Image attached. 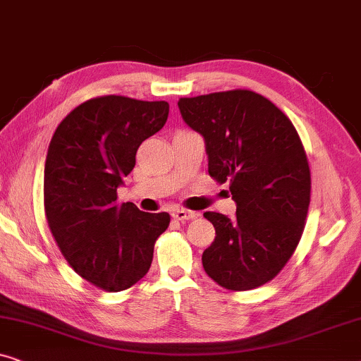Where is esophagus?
Returning <instances> with one entry per match:
<instances>
[{
    "label": "esophagus",
    "instance_id": "obj_1",
    "mask_svg": "<svg viewBox=\"0 0 361 361\" xmlns=\"http://www.w3.org/2000/svg\"><path fill=\"white\" fill-rule=\"evenodd\" d=\"M172 216H174V219H176V220H179V221H185V220H192V219H195L197 214H195V212H190V210L176 209L174 212H172Z\"/></svg>",
    "mask_w": 361,
    "mask_h": 361
}]
</instances>
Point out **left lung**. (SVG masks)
I'll list each match as a JSON object with an SVG mask.
<instances>
[{
  "label": "left lung",
  "mask_w": 361,
  "mask_h": 361,
  "mask_svg": "<svg viewBox=\"0 0 361 361\" xmlns=\"http://www.w3.org/2000/svg\"><path fill=\"white\" fill-rule=\"evenodd\" d=\"M182 120L205 141L209 174L225 184L236 219L204 216L215 240L202 255L205 273L231 290L274 278L293 256L310 202V171L293 123L274 103L251 90L180 98Z\"/></svg>",
  "instance_id": "8db88e82"
}]
</instances>
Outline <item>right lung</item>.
<instances>
[{"label":"right lung","instance_id":"obj_1","mask_svg":"<svg viewBox=\"0 0 361 361\" xmlns=\"http://www.w3.org/2000/svg\"><path fill=\"white\" fill-rule=\"evenodd\" d=\"M167 102L92 98L61 121L44 167V209L63 258L78 276L108 293L145 278L154 243L169 226L166 212L118 205V187L136 151L166 125Z\"/></svg>","mask_w":361,"mask_h":361}]
</instances>
